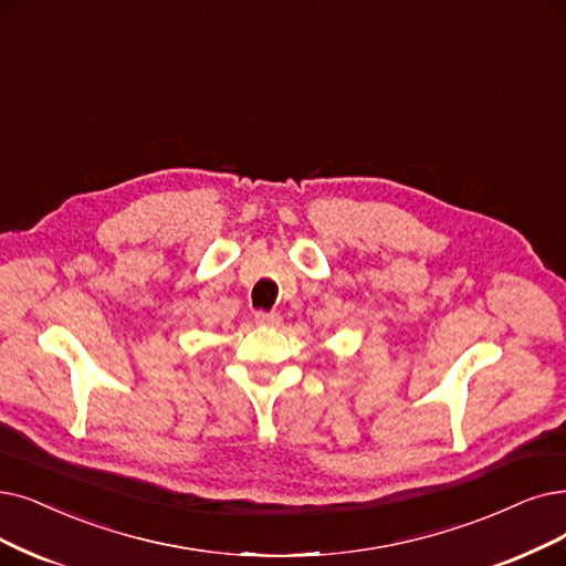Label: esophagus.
I'll list each match as a JSON object with an SVG mask.
<instances>
[{
  "label": "esophagus",
  "mask_w": 566,
  "mask_h": 566,
  "mask_svg": "<svg viewBox=\"0 0 566 566\" xmlns=\"http://www.w3.org/2000/svg\"><path fill=\"white\" fill-rule=\"evenodd\" d=\"M255 323H258V325H279V323H281V315H279V313L258 311V313H255Z\"/></svg>",
  "instance_id": "34e87169"
}]
</instances>
